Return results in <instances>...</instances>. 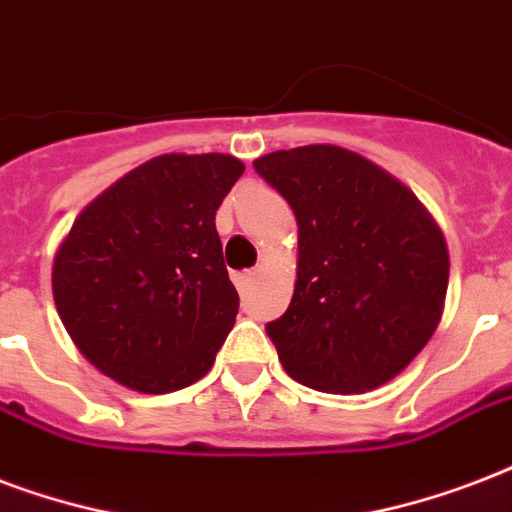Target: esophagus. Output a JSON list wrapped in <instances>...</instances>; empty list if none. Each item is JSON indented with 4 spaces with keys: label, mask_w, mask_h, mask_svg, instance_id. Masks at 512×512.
<instances>
[{
    "label": "esophagus",
    "mask_w": 512,
    "mask_h": 512,
    "mask_svg": "<svg viewBox=\"0 0 512 512\" xmlns=\"http://www.w3.org/2000/svg\"><path fill=\"white\" fill-rule=\"evenodd\" d=\"M255 276H257L255 271H247V273H236V276H233V282H236V287H239V290H247L249 284L255 282Z\"/></svg>",
    "instance_id": "1"
}]
</instances>
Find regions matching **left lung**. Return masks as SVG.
<instances>
[{"label": "left lung", "instance_id": "left-lung-1", "mask_svg": "<svg viewBox=\"0 0 512 512\" xmlns=\"http://www.w3.org/2000/svg\"><path fill=\"white\" fill-rule=\"evenodd\" d=\"M298 220L290 308L265 325L292 378L357 395L395 378L435 333L448 249L419 198L376 163L333 144L257 158Z\"/></svg>", "mask_w": 512, "mask_h": 512}]
</instances>
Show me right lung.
<instances>
[{"mask_svg":"<svg viewBox=\"0 0 512 512\" xmlns=\"http://www.w3.org/2000/svg\"><path fill=\"white\" fill-rule=\"evenodd\" d=\"M244 174L233 155H161L74 220L53 298L77 349L147 395L195 384L239 314L214 214Z\"/></svg>","mask_w":512,"mask_h":512,"instance_id":"right-lung-1","label":"right lung"}]
</instances>
